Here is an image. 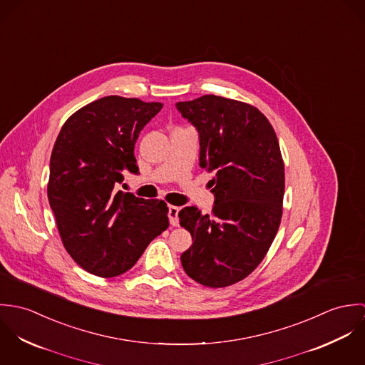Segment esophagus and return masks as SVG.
I'll return each mask as SVG.
<instances>
[{
    "label": "esophagus",
    "instance_id": "34e87169",
    "mask_svg": "<svg viewBox=\"0 0 365 365\" xmlns=\"http://www.w3.org/2000/svg\"><path fill=\"white\" fill-rule=\"evenodd\" d=\"M178 212L180 208L178 207H174V205H170L167 209V215H168V219H170V223L173 226H177L178 225Z\"/></svg>",
    "mask_w": 365,
    "mask_h": 365
}]
</instances>
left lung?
I'll list each match as a JSON object with an SVG mask.
<instances>
[{"mask_svg": "<svg viewBox=\"0 0 365 365\" xmlns=\"http://www.w3.org/2000/svg\"><path fill=\"white\" fill-rule=\"evenodd\" d=\"M175 108L198 132L200 167L213 174L215 197L210 215L180 210L194 240L181 264L205 287H227L260 264L279 227L285 175L278 139L252 105L202 96Z\"/></svg>", "mask_w": 365, "mask_h": 365, "instance_id": "8db88e82", "label": "left lung"}]
</instances>
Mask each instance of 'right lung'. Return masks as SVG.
I'll return each instance as SVG.
<instances>
[{"instance_id":"obj_1","label":"right lung","mask_w":365,"mask_h":365,"mask_svg":"<svg viewBox=\"0 0 365 365\" xmlns=\"http://www.w3.org/2000/svg\"><path fill=\"white\" fill-rule=\"evenodd\" d=\"M161 108L104 97L73 113L56 139L49 204L67 253L94 275L126 272L168 227L165 202L119 191L125 171L139 174L135 143Z\"/></svg>"}]
</instances>
